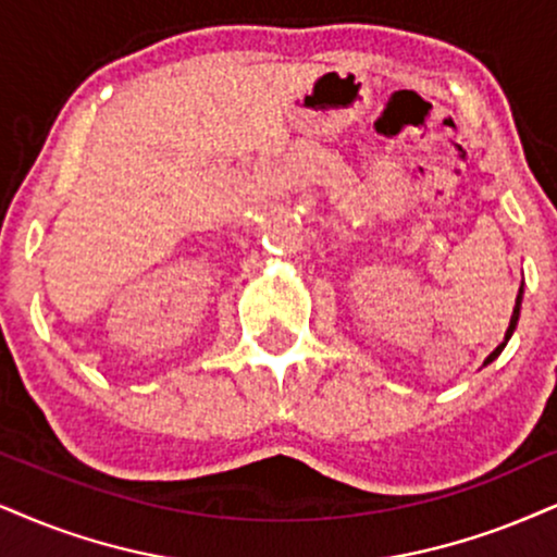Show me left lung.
Instances as JSON below:
<instances>
[{
	"label": "left lung",
	"instance_id": "obj_1",
	"mask_svg": "<svg viewBox=\"0 0 557 557\" xmlns=\"http://www.w3.org/2000/svg\"><path fill=\"white\" fill-rule=\"evenodd\" d=\"M521 299H524V281H521V286H519V294H517V307H513V314H511V322H509V327H506V335H504V341L498 343L496 346V351H493L488 359L483 361V367H488V363H493L500 356V351H504L506 348V343L511 341V335H513V331H517V325H519V314H521Z\"/></svg>",
	"mask_w": 557,
	"mask_h": 557
}]
</instances>
